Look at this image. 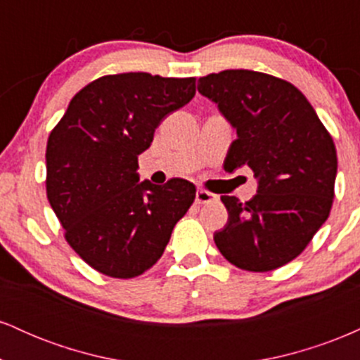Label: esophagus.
Listing matches in <instances>:
<instances>
[{
	"label": "esophagus",
	"instance_id": "obj_1",
	"mask_svg": "<svg viewBox=\"0 0 360 360\" xmlns=\"http://www.w3.org/2000/svg\"><path fill=\"white\" fill-rule=\"evenodd\" d=\"M214 198H217L214 194L205 191V189H198L196 198H194V200H196L198 205H205V203H212Z\"/></svg>",
	"mask_w": 360,
	"mask_h": 360
}]
</instances>
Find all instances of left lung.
<instances>
[{"instance_id":"obj_1","label":"left lung","mask_w":360,"mask_h":360,"mask_svg":"<svg viewBox=\"0 0 360 360\" xmlns=\"http://www.w3.org/2000/svg\"><path fill=\"white\" fill-rule=\"evenodd\" d=\"M198 91L237 130L226 171L249 166L257 194L245 203L221 196L229 221L213 238L245 271L278 269L298 257L328 218L337 150L316 111L291 82L229 69L200 77Z\"/></svg>"}]
</instances>
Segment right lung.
I'll list each match as a JSON object with an SVG mask.
<instances>
[{
	"mask_svg": "<svg viewBox=\"0 0 360 360\" xmlns=\"http://www.w3.org/2000/svg\"><path fill=\"white\" fill-rule=\"evenodd\" d=\"M194 77L148 72L84 86L47 142V198L65 240L93 269L128 279L160 259L196 196L189 181H140L139 155L155 128L193 100Z\"/></svg>",
	"mask_w": 360,
	"mask_h": 360,
	"instance_id": "right-lung-1",
	"label": "right lung"
}]
</instances>
